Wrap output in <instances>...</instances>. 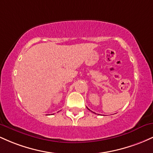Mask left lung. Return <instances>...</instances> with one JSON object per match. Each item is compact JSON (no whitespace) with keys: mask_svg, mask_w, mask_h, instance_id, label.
Here are the masks:
<instances>
[{"mask_svg":"<svg viewBox=\"0 0 153 153\" xmlns=\"http://www.w3.org/2000/svg\"><path fill=\"white\" fill-rule=\"evenodd\" d=\"M89 110H90V109H89Z\"/></svg>","mask_w":153,"mask_h":153,"instance_id":"obj_1","label":"left lung"}]
</instances>
